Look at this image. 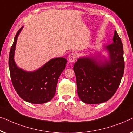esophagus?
Instances as JSON below:
<instances>
[{"instance_id": "1", "label": "esophagus", "mask_w": 133, "mask_h": 133, "mask_svg": "<svg viewBox=\"0 0 133 133\" xmlns=\"http://www.w3.org/2000/svg\"><path fill=\"white\" fill-rule=\"evenodd\" d=\"M76 57H77V56H76V54L71 53L70 55H69V57H68L69 62H72V63L74 62V61L76 60Z\"/></svg>"}]
</instances>
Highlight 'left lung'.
<instances>
[{
  "instance_id": "1",
  "label": "left lung",
  "mask_w": 133,
  "mask_h": 133,
  "mask_svg": "<svg viewBox=\"0 0 133 133\" xmlns=\"http://www.w3.org/2000/svg\"><path fill=\"white\" fill-rule=\"evenodd\" d=\"M102 49L107 53V58L101 52H96L92 55L79 57L74 64L78 96L85 104H100L109 100L123 76V45L116 31L112 43Z\"/></svg>"
}]
</instances>
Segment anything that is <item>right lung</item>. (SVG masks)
Masks as SVG:
<instances>
[{
	"mask_svg": "<svg viewBox=\"0 0 133 133\" xmlns=\"http://www.w3.org/2000/svg\"><path fill=\"white\" fill-rule=\"evenodd\" d=\"M23 26L18 30L9 55V68L12 85L24 101L31 104L48 102L54 98L58 80L67 62L63 57L50 59L36 70L26 71L20 68L14 60L17 41Z\"/></svg>",
	"mask_w": 133,
	"mask_h": 133,
	"instance_id": "right-lung-1",
	"label": "right lung"
}]
</instances>
